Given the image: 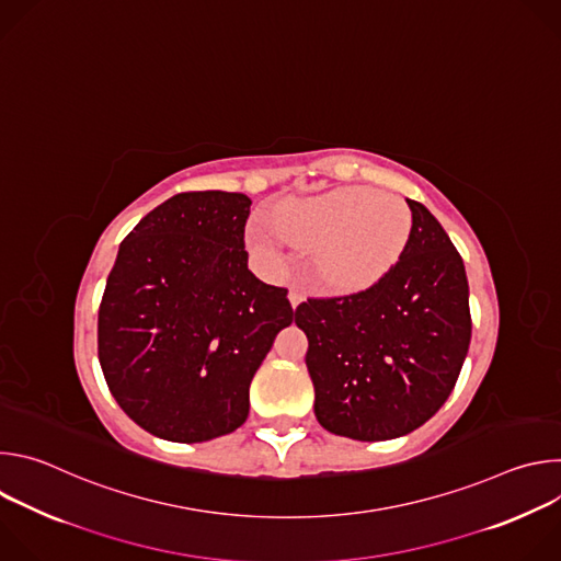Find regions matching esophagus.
<instances>
[{
    "label": "esophagus",
    "instance_id": "esophagus-1",
    "mask_svg": "<svg viewBox=\"0 0 561 561\" xmlns=\"http://www.w3.org/2000/svg\"><path fill=\"white\" fill-rule=\"evenodd\" d=\"M288 301H290L293 308H297V306L304 301V295H301L299 290H290V293H288Z\"/></svg>",
    "mask_w": 561,
    "mask_h": 561
}]
</instances>
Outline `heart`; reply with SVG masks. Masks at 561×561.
<instances>
[{"instance_id":"obj_1","label":"heart","mask_w":561,"mask_h":561,"mask_svg":"<svg viewBox=\"0 0 561 561\" xmlns=\"http://www.w3.org/2000/svg\"><path fill=\"white\" fill-rule=\"evenodd\" d=\"M413 237L404 199L368 186H340L295 197L271 210V224L251 230V251L275 271L288 266L286 242L312 253L310 273L329 293L357 295L381 284L402 262Z\"/></svg>"}]
</instances>
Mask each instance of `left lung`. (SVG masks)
Masks as SVG:
<instances>
[{"label":"left lung","mask_w":561,"mask_h":561,"mask_svg":"<svg viewBox=\"0 0 561 561\" xmlns=\"http://www.w3.org/2000/svg\"><path fill=\"white\" fill-rule=\"evenodd\" d=\"M409 206V251L381 284L295 310L308 337L314 417L333 435L386 442L413 433L444 407L468 355L463 262L435 215Z\"/></svg>","instance_id":"obj_1"}]
</instances>
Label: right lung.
Listing matches in <instances>:
<instances>
[{"instance_id": "right-lung-1", "label": "right lung", "mask_w": 561, "mask_h": 561, "mask_svg": "<svg viewBox=\"0 0 561 561\" xmlns=\"http://www.w3.org/2000/svg\"><path fill=\"white\" fill-rule=\"evenodd\" d=\"M244 193H180L119 244L98 319L106 383L122 411L180 444L228 435L295 310L249 271Z\"/></svg>"}]
</instances>
